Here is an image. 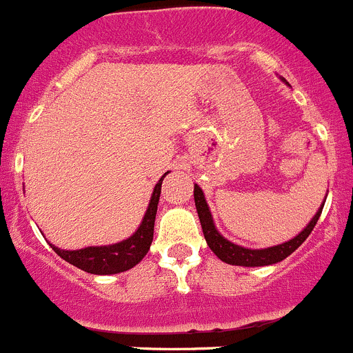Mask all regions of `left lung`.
Listing matches in <instances>:
<instances>
[{
    "label": "left lung",
    "mask_w": 353,
    "mask_h": 353,
    "mask_svg": "<svg viewBox=\"0 0 353 353\" xmlns=\"http://www.w3.org/2000/svg\"><path fill=\"white\" fill-rule=\"evenodd\" d=\"M194 201L195 208H197L199 219H201L202 233H204V239L208 242L209 249L226 264H232V266H245V268H256V266H270V264H276L280 261L287 259L294 250L299 249L303 242H305L307 236L310 235V232L316 226L317 219H319L321 212H323L324 204L317 209V212L314 214V218L310 219L309 225L294 236L288 242L280 243V245L268 247V249H247V247L236 245V243L226 240L221 233L216 230L214 221H212L211 211L208 208V202H205L204 192L202 188L195 183L194 187Z\"/></svg>",
    "instance_id": "8db88e82"
}]
</instances>
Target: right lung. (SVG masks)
Listing matches in <instances>:
<instances>
[{"label": "right lung", "mask_w": 353, "mask_h": 353, "mask_svg": "<svg viewBox=\"0 0 353 353\" xmlns=\"http://www.w3.org/2000/svg\"><path fill=\"white\" fill-rule=\"evenodd\" d=\"M166 175H168V172L159 178V181L156 183L151 195V201H149L148 211H145L144 218H142L141 226L127 240L111 243V245L85 247V249L79 250H63L54 247L53 243H50L51 249L61 259H65L66 263L73 264L75 268L90 274H117L132 270L135 264H139L144 259V256L149 252V247L152 243L154 219L156 212H158L159 195H161V183L163 178Z\"/></svg>", "instance_id": "add662e5"}]
</instances>
